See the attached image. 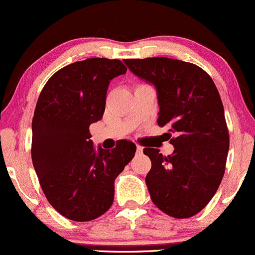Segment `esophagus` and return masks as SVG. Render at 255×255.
Returning <instances> with one entry per match:
<instances>
[{
    "label": "esophagus",
    "instance_id": "obj_1",
    "mask_svg": "<svg viewBox=\"0 0 255 255\" xmlns=\"http://www.w3.org/2000/svg\"><path fill=\"white\" fill-rule=\"evenodd\" d=\"M142 152H143V148H142L141 146H137V148H136V153H137V154H141Z\"/></svg>",
    "mask_w": 255,
    "mask_h": 255
}]
</instances>
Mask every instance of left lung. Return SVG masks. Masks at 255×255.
<instances>
[{
	"label": "left lung",
	"mask_w": 255,
	"mask_h": 255,
	"mask_svg": "<svg viewBox=\"0 0 255 255\" xmlns=\"http://www.w3.org/2000/svg\"><path fill=\"white\" fill-rule=\"evenodd\" d=\"M128 69L158 92V125L169 128L171 155L144 148L152 161L146 176L150 199L176 219L198 214L223 180L230 146L224 106L214 81L192 63L153 57L124 59Z\"/></svg>",
	"instance_id": "obj_1"
}]
</instances>
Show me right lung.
Returning <instances> with one entry per match:
<instances>
[{"mask_svg": "<svg viewBox=\"0 0 255 255\" xmlns=\"http://www.w3.org/2000/svg\"><path fill=\"white\" fill-rule=\"evenodd\" d=\"M119 59L87 58L48 79L32 118L31 158L41 188L59 214L90 221L113 204L114 181L133 158L136 144L95 150L90 125L102 119L113 78L127 73Z\"/></svg>", "mask_w": 255, "mask_h": 255, "instance_id": "right-lung-1", "label": "right lung"}]
</instances>
